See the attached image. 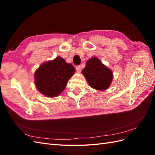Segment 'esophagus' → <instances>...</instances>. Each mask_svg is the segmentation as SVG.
Here are the masks:
<instances>
[{"label": "esophagus", "mask_w": 155, "mask_h": 155, "mask_svg": "<svg viewBox=\"0 0 155 155\" xmlns=\"http://www.w3.org/2000/svg\"><path fill=\"white\" fill-rule=\"evenodd\" d=\"M76 71L78 72H80L81 70V66H80V65H78V66H77L76 67Z\"/></svg>", "instance_id": "obj_1"}]
</instances>
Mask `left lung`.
Here are the masks:
<instances>
[{
    "label": "left lung",
    "instance_id": "1",
    "mask_svg": "<svg viewBox=\"0 0 155 155\" xmlns=\"http://www.w3.org/2000/svg\"><path fill=\"white\" fill-rule=\"evenodd\" d=\"M82 73L89 85L98 91H105L109 88L113 78L112 70L95 57L87 61Z\"/></svg>",
    "mask_w": 155,
    "mask_h": 155
}]
</instances>
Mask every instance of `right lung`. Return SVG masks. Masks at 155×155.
<instances>
[{
  "label": "right lung",
  "mask_w": 155,
  "mask_h": 155,
  "mask_svg": "<svg viewBox=\"0 0 155 155\" xmlns=\"http://www.w3.org/2000/svg\"><path fill=\"white\" fill-rule=\"evenodd\" d=\"M75 71L72 64L58 57L43 63L36 70L34 74L35 87L42 94L48 97H57L64 91Z\"/></svg>",
  "instance_id": "obj_1"
}]
</instances>
